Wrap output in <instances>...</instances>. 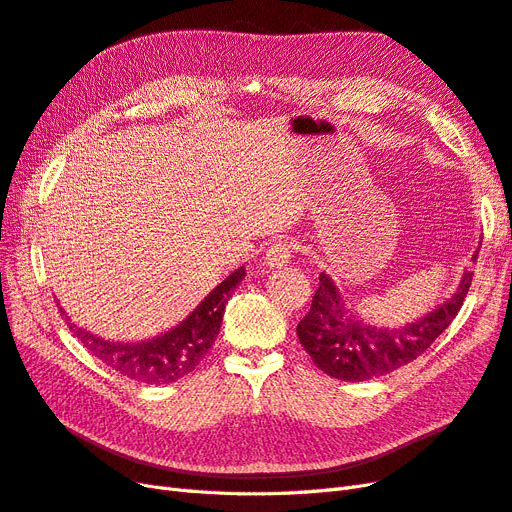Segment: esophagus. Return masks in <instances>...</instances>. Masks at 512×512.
I'll list each match as a JSON object with an SVG mask.
<instances>
[{
  "instance_id": "1",
  "label": "esophagus",
  "mask_w": 512,
  "mask_h": 512,
  "mask_svg": "<svg viewBox=\"0 0 512 512\" xmlns=\"http://www.w3.org/2000/svg\"><path fill=\"white\" fill-rule=\"evenodd\" d=\"M292 255H294V246L290 242H274L272 246H268L264 261L270 268H281L290 264Z\"/></svg>"
}]
</instances>
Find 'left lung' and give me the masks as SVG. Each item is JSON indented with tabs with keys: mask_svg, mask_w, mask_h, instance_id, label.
Instances as JSON below:
<instances>
[{
	"mask_svg": "<svg viewBox=\"0 0 512 512\" xmlns=\"http://www.w3.org/2000/svg\"><path fill=\"white\" fill-rule=\"evenodd\" d=\"M471 259H478L474 255ZM474 272H465L458 292L426 318L402 329H374L344 309L333 281L320 274V285L296 335L318 368L339 381H368L415 361L448 329L461 311Z\"/></svg>",
	"mask_w": 512,
	"mask_h": 512,
	"instance_id": "1",
	"label": "left lung"
}]
</instances>
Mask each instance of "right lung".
<instances>
[{
    "mask_svg": "<svg viewBox=\"0 0 512 512\" xmlns=\"http://www.w3.org/2000/svg\"><path fill=\"white\" fill-rule=\"evenodd\" d=\"M244 277V268L231 272V277L222 281L186 320L177 324L173 331L149 339V342L116 344L75 329V324H71V329L99 361L121 376L144 385L175 383L190 374L214 346L227 300Z\"/></svg>",
    "mask_w": 512,
    "mask_h": 512,
    "instance_id": "1",
    "label": "right lung"
}]
</instances>
